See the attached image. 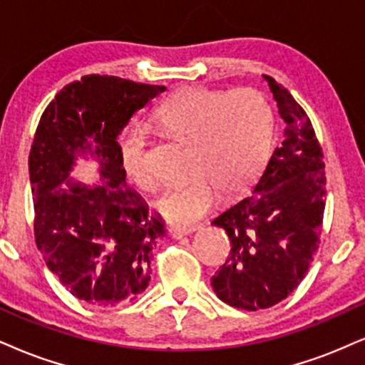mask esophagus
I'll list each match as a JSON object with an SVG mask.
<instances>
[{
  "label": "esophagus",
  "instance_id": "1",
  "mask_svg": "<svg viewBox=\"0 0 365 365\" xmlns=\"http://www.w3.org/2000/svg\"><path fill=\"white\" fill-rule=\"evenodd\" d=\"M195 232V228H179V227H173L169 228V235L173 238H182L186 235H190V233Z\"/></svg>",
  "mask_w": 365,
  "mask_h": 365
}]
</instances>
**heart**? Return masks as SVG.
<instances>
[{
  "mask_svg": "<svg viewBox=\"0 0 365 365\" xmlns=\"http://www.w3.org/2000/svg\"><path fill=\"white\" fill-rule=\"evenodd\" d=\"M157 125L191 140L186 181L173 184L155 200V210L179 227H191L211 210L217 191L240 195L262 173L274 138L271 103L257 89L215 91L184 88L154 111ZM145 133L130 128L120 138L125 174L143 191L155 187L145 155Z\"/></svg>",
  "mask_w": 365,
  "mask_h": 365,
  "instance_id": "1",
  "label": "heart"
}]
</instances>
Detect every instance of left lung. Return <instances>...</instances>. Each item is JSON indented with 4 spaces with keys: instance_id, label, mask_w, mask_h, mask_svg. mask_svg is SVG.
<instances>
[{
    "instance_id": "8db88e82",
    "label": "left lung",
    "mask_w": 365,
    "mask_h": 365,
    "mask_svg": "<svg viewBox=\"0 0 365 365\" xmlns=\"http://www.w3.org/2000/svg\"><path fill=\"white\" fill-rule=\"evenodd\" d=\"M284 120V138L249 196L213 225L230 238V257L211 277L230 307L271 308L299 286L320 244L327 196L325 162L313 125L286 88L264 76Z\"/></svg>"
}]
</instances>
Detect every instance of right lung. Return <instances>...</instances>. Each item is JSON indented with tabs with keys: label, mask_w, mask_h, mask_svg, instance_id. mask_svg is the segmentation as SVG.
<instances>
[{
	"label": "right lung",
	"mask_w": 365,
	"mask_h": 365,
	"mask_svg": "<svg viewBox=\"0 0 365 365\" xmlns=\"http://www.w3.org/2000/svg\"><path fill=\"white\" fill-rule=\"evenodd\" d=\"M165 86L91 74L45 108L29 157L35 242L71 294L98 307L137 298L150 281L152 250L165 235L159 215L127 186L118 135ZM79 156L101 164V182L70 178Z\"/></svg>",
	"instance_id": "obj_1"
}]
</instances>
